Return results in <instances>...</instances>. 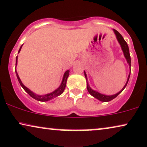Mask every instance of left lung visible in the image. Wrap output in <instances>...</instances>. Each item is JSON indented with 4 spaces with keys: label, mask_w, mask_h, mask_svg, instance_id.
Returning <instances> with one entry per match:
<instances>
[{
    "label": "left lung",
    "mask_w": 147,
    "mask_h": 147,
    "mask_svg": "<svg viewBox=\"0 0 147 147\" xmlns=\"http://www.w3.org/2000/svg\"><path fill=\"white\" fill-rule=\"evenodd\" d=\"M113 31H114V34L116 35V39H117L118 43H119V45H121V49H122V51H123V54H124V56H125V59H126V60H127V62L129 64V66L130 72H129V75H128V77H127V81L126 84H125V85L124 86V87L122 88V90H121V91H119V92H117L116 94H113V95H106V94H101V93L98 92H97L96 90H94L92 89V88H90V86H89V84H88V78H87V75H86V72L84 71L85 77H86V82H87V89H88V92L93 97H94L95 98H96V99L99 100L100 101H102V102H108V101H110V100H112V99H114V98H116V97L119 94H121L122 92H123V90L125 89V87H126V86H127V83H128L129 79L130 73H131V57H130L129 49L128 45H127V42H125V40H124V38H123V36H122V35L120 34V33H118V31H116V30L113 29Z\"/></svg>",
    "instance_id": "left-lung-1"
}]
</instances>
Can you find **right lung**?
Returning <instances> with one entry per match:
<instances>
[{"instance_id":"1","label":"right lung","mask_w":147,"mask_h":147,"mask_svg":"<svg viewBox=\"0 0 147 147\" xmlns=\"http://www.w3.org/2000/svg\"><path fill=\"white\" fill-rule=\"evenodd\" d=\"M22 46H23V45L21 46L20 49H19L18 53L20 52V50H21V49H22ZM17 64H18V56L16 57V65L17 66ZM15 71H16V74L20 86H22L23 89L25 90L26 92H27L28 94H29L30 96L32 97V98H34V99L38 100V101H42V102H45V101H48V100H50L51 99H53V98H55V97H57V96H59V95H61V94L63 92V91H64L65 88H66V86L67 79H68V77L69 76V72H70V70H67L66 71L64 72L61 84H60L59 88H57L55 90L53 91L52 92L46 94L40 95V94H37L34 93L33 92L31 91V90L29 89V88H26V86L22 84V81H21L20 77H19L18 75V72L16 71V68H15Z\"/></svg>"}]
</instances>
